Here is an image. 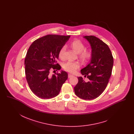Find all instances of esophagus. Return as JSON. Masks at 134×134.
<instances>
[{
  "mask_svg": "<svg viewBox=\"0 0 134 134\" xmlns=\"http://www.w3.org/2000/svg\"><path fill=\"white\" fill-rule=\"evenodd\" d=\"M73 76V75H71V74H68V78H70V77H72Z\"/></svg>",
  "mask_w": 134,
  "mask_h": 134,
  "instance_id": "1",
  "label": "esophagus"
}]
</instances>
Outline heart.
I'll return each mask as SVG.
<instances>
[{"label":"heart","mask_w":134,"mask_h":134,"mask_svg":"<svg viewBox=\"0 0 134 134\" xmlns=\"http://www.w3.org/2000/svg\"><path fill=\"white\" fill-rule=\"evenodd\" d=\"M70 47L74 52L79 53V57L82 61H86L90 58L91 53L88 51L85 50V46L81 41L77 39L73 41L70 44ZM65 50V46H63L60 49L58 53V57L60 58L63 59L64 58ZM63 67L66 71L70 73H74L80 67V63L77 61H68L64 64Z\"/></svg>","instance_id":"heart-1"}]
</instances>
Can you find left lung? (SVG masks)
Listing matches in <instances>:
<instances>
[{"label": "left lung", "mask_w": 134, "mask_h": 134, "mask_svg": "<svg viewBox=\"0 0 134 134\" xmlns=\"http://www.w3.org/2000/svg\"><path fill=\"white\" fill-rule=\"evenodd\" d=\"M91 48V60L81 69V72L89 79L85 82L78 77V83L74 87L75 94L84 100H92L99 97L105 90L111 75L114 58L108 46L94 36L83 37Z\"/></svg>", "instance_id": "obj_1"}]
</instances>
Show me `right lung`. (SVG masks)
Listing matches in <instances>:
<instances>
[{"instance_id": "obj_1", "label": "right lung", "mask_w": 134, "mask_h": 134, "mask_svg": "<svg viewBox=\"0 0 134 134\" xmlns=\"http://www.w3.org/2000/svg\"><path fill=\"white\" fill-rule=\"evenodd\" d=\"M70 37L48 35L34 41L29 48L24 60L25 76L30 88L37 97L44 99L56 97L67 80L66 72L52 75L50 71L61 69L57 63L58 53Z\"/></svg>"}]
</instances>
